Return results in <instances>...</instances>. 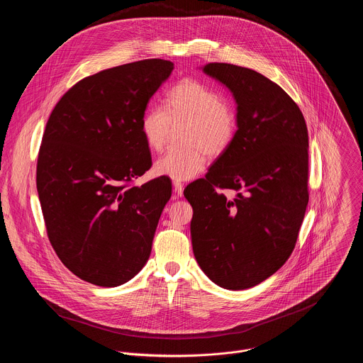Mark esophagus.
Segmentation results:
<instances>
[{
	"label": "esophagus",
	"instance_id": "1",
	"mask_svg": "<svg viewBox=\"0 0 363 363\" xmlns=\"http://www.w3.org/2000/svg\"><path fill=\"white\" fill-rule=\"evenodd\" d=\"M173 187H174V193L177 194V196H182L183 194V183H180V182H173Z\"/></svg>",
	"mask_w": 363,
	"mask_h": 363
}]
</instances>
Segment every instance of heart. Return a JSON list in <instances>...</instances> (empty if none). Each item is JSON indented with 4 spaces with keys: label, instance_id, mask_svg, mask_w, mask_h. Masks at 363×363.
<instances>
[{
    "label": "heart",
    "instance_id": "obj_1",
    "mask_svg": "<svg viewBox=\"0 0 363 363\" xmlns=\"http://www.w3.org/2000/svg\"><path fill=\"white\" fill-rule=\"evenodd\" d=\"M189 121L184 138L190 144L173 148L156 160L155 173L176 182H187L200 174L207 163V152L222 154L236 133V114L222 95L207 84L186 78L173 85L164 107L154 104L141 118V133L152 151L166 145L172 121Z\"/></svg>",
    "mask_w": 363,
    "mask_h": 363
}]
</instances>
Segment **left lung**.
Segmentation results:
<instances>
[{
	"mask_svg": "<svg viewBox=\"0 0 363 363\" xmlns=\"http://www.w3.org/2000/svg\"><path fill=\"white\" fill-rule=\"evenodd\" d=\"M201 68L232 94L238 130L206 179L184 190L193 252L213 284L240 291L275 274L295 247L309 201L308 127L298 104L257 71Z\"/></svg>",
	"mask_w": 363,
	"mask_h": 363,
	"instance_id": "left-lung-1",
	"label": "left lung"
}]
</instances>
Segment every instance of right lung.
Instances as JSON below:
<instances>
[{
	"mask_svg": "<svg viewBox=\"0 0 363 363\" xmlns=\"http://www.w3.org/2000/svg\"><path fill=\"white\" fill-rule=\"evenodd\" d=\"M172 71L160 58L101 71L74 85L48 121L36 173L48 235L62 264L94 285H123L150 259L172 183H128L152 166L141 118Z\"/></svg>",
	"mask_w": 363,
	"mask_h": 363,
	"instance_id": "add662e5",
	"label": "right lung"
}]
</instances>
